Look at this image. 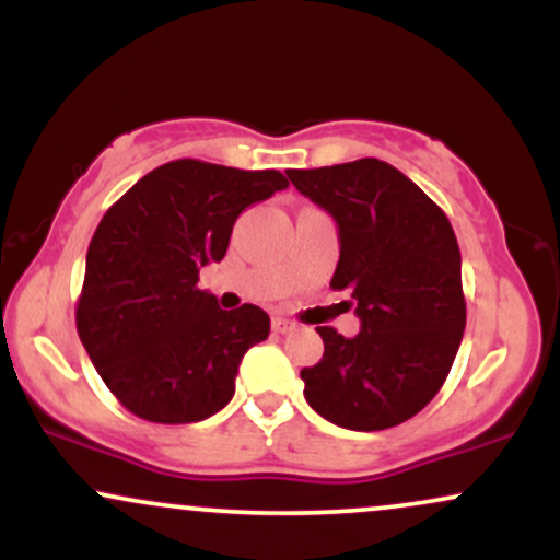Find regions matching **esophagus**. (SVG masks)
<instances>
[{"label":"esophagus","instance_id":"obj_1","mask_svg":"<svg viewBox=\"0 0 560 560\" xmlns=\"http://www.w3.org/2000/svg\"><path fill=\"white\" fill-rule=\"evenodd\" d=\"M271 329H273V334H287V331H292V329H294V324H292V320H287V318L276 316V318L271 320Z\"/></svg>","mask_w":560,"mask_h":560}]
</instances>
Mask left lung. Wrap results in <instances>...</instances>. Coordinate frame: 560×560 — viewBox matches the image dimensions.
Masks as SVG:
<instances>
[{"mask_svg": "<svg viewBox=\"0 0 560 560\" xmlns=\"http://www.w3.org/2000/svg\"><path fill=\"white\" fill-rule=\"evenodd\" d=\"M339 231L331 287L355 300L361 331L318 326L324 358L302 369L305 400L352 432L413 419L440 392L466 329L460 249L447 215L376 158L287 171Z\"/></svg>", "mask_w": 560, "mask_h": 560, "instance_id": "obj_1", "label": "left lung"}]
</instances>
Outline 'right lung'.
<instances>
[{"label":"right lung","mask_w":560,"mask_h":560,"mask_svg":"<svg viewBox=\"0 0 560 560\" xmlns=\"http://www.w3.org/2000/svg\"><path fill=\"white\" fill-rule=\"evenodd\" d=\"M289 182L279 171H240L173 160L139 178L96 226L75 307L96 374L133 416L195 423L234 397L244 352L271 318L258 305L221 311L197 287L221 262L249 205Z\"/></svg>","instance_id":"add662e5"}]
</instances>
